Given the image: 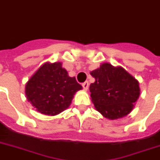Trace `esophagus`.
I'll list each match as a JSON object with an SVG mask.
<instances>
[{
    "label": "esophagus",
    "mask_w": 160,
    "mask_h": 160,
    "mask_svg": "<svg viewBox=\"0 0 160 160\" xmlns=\"http://www.w3.org/2000/svg\"><path fill=\"white\" fill-rule=\"evenodd\" d=\"M82 86H83L84 90L87 91V90H88V88H89V83H88V81H86V82H84V83L82 84Z\"/></svg>",
    "instance_id": "esophagus-1"
}]
</instances>
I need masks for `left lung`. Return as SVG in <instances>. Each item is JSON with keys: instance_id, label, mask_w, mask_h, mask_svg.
I'll return each mask as SVG.
<instances>
[{"instance_id": "1", "label": "left lung", "mask_w": 160, "mask_h": 160, "mask_svg": "<svg viewBox=\"0 0 160 160\" xmlns=\"http://www.w3.org/2000/svg\"><path fill=\"white\" fill-rule=\"evenodd\" d=\"M92 102L102 116L116 119L131 113L140 96L139 82L122 67L104 62L91 72Z\"/></svg>"}]
</instances>
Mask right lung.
Segmentation results:
<instances>
[{
  "mask_svg": "<svg viewBox=\"0 0 160 160\" xmlns=\"http://www.w3.org/2000/svg\"><path fill=\"white\" fill-rule=\"evenodd\" d=\"M81 89L61 62H46L26 83L25 94L38 112L57 115L69 107L75 92Z\"/></svg>",
  "mask_w": 160,
  "mask_h": 160,
  "instance_id": "obj_1",
  "label": "right lung"
}]
</instances>
